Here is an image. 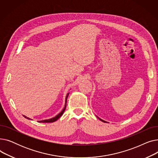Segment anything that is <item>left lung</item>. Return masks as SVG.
I'll use <instances>...</instances> for the list:
<instances>
[{"mask_svg": "<svg viewBox=\"0 0 158 158\" xmlns=\"http://www.w3.org/2000/svg\"><path fill=\"white\" fill-rule=\"evenodd\" d=\"M98 119H99V120H101V121H102V122H105V123H106V122H106V121H104V120H102V119H101V118H98Z\"/></svg>", "mask_w": 158, "mask_h": 158, "instance_id": "obj_1", "label": "left lung"}]
</instances>
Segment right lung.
Segmentation results:
<instances>
[{
    "mask_svg": "<svg viewBox=\"0 0 158 158\" xmlns=\"http://www.w3.org/2000/svg\"><path fill=\"white\" fill-rule=\"evenodd\" d=\"M69 95V93H68L67 94H66V97H65V104H64V108L63 109V110H62L59 114H57V115L56 116V117H53V118H49V119H47V120H40V121H38V122H40V123H51V122H54L57 120V119L59 118H60V117H61V116H62V114H63V113L64 112V110H65V109H66V101H67V98H68ZM23 117H25V118L28 119V120H32V119L29 118V117H27L26 116H25V115H23Z\"/></svg>",
    "mask_w": 158,
    "mask_h": 158,
    "instance_id": "1",
    "label": "right lung"
}]
</instances>
